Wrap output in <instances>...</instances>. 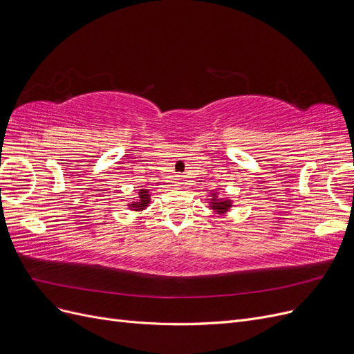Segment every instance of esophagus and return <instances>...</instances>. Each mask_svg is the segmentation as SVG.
Masks as SVG:
<instances>
[{"instance_id": "1", "label": "esophagus", "mask_w": 354, "mask_h": 354, "mask_svg": "<svg viewBox=\"0 0 354 354\" xmlns=\"http://www.w3.org/2000/svg\"><path fill=\"white\" fill-rule=\"evenodd\" d=\"M176 186H177V187H181V186H183V178L178 177V178H177V181H176Z\"/></svg>"}]
</instances>
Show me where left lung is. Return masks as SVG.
I'll return each mask as SVG.
<instances>
[{
    "label": "left lung",
    "instance_id": "8db88e82",
    "mask_svg": "<svg viewBox=\"0 0 354 354\" xmlns=\"http://www.w3.org/2000/svg\"><path fill=\"white\" fill-rule=\"evenodd\" d=\"M211 208L216 211L217 214H224L226 212L230 207H232V202L229 199H217L216 198V194L212 195V199H211Z\"/></svg>",
    "mask_w": 354,
    "mask_h": 354
}]
</instances>
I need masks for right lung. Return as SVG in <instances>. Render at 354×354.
Segmentation results:
<instances>
[{
	"instance_id": "right-lung-1",
	"label": "right lung",
	"mask_w": 354,
	"mask_h": 354,
	"mask_svg": "<svg viewBox=\"0 0 354 354\" xmlns=\"http://www.w3.org/2000/svg\"><path fill=\"white\" fill-rule=\"evenodd\" d=\"M149 202H151V195H149V190L142 189L140 192H138V202H133L128 207H130L134 211H142L147 207Z\"/></svg>"
}]
</instances>
